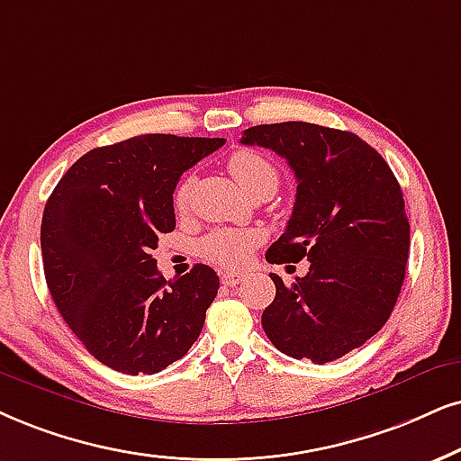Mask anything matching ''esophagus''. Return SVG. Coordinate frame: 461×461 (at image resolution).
<instances>
[{"label":"esophagus","mask_w":461,"mask_h":461,"mask_svg":"<svg viewBox=\"0 0 461 461\" xmlns=\"http://www.w3.org/2000/svg\"><path fill=\"white\" fill-rule=\"evenodd\" d=\"M244 276H247V274H244V272H231V270H225V272H221V283H223V285H230V287H236L238 283H242V281H244Z\"/></svg>","instance_id":"34e87169"}]
</instances>
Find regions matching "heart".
<instances>
[{
	"label": "heart",
	"instance_id": "b5f03b06",
	"mask_svg": "<svg viewBox=\"0 0 461 461\" xmlns=\"http://www.w3.org/2000/svg\"><path fill=\"white\" fill-rule=\"evenodd\" d=\"M227 170L238 187L250 195L255 191H276L278 170L266 155L253 149H238L227 159ZM194 189V176H185L174 191V208L187 211ZM259 234L253 230H214L200 240V255L203 259L223 267H240L247 264L253 249L259 244Z\"/></svg>",
	"mask_w": 461,
	"mask_h": 461
}]
</instances>
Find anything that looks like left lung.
I'll return each mask as SVG.
<instances>
[{
  "label": "left lung",
  "mask_w": 461,
  "mask_h": 461,
  "mask_svg": "<svg viewBox=\"0 0 461 461\" xmlns=\"http://www.w3.org/2000/svg\"><path fill=\"white\" fill-rule=\"evenodd\" d=\"M240 142L281 155L298 180L287 230L266 259L311 264L291 285L270 274L276 295L261 325L289 357L328 364L370 340L398 302L411 247L402 189L351 131L287 121L249 127Z\"/></svg>",
  "instance_id": "obj_1"
}]
</instances>
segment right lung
<instances>
[{
	"label": "right lung",
	"instance_id": "1",
	"mask_svg": "<svg viewBox=\"0 0 461 461\" xmlns=\"http://www.w3.org/2000/svg\"><path fill=\"white\" fill-rule=\"evenodd\" d=\"M225 138L144 133L80 157L44 206L42 261L52 302L93 357L123 375H155L189 351L217 298L197 264L166 281L153 250L176 227L178 178Z\"/></svg>",
	"mask_w": 461,
	"mask_h": 461
}]
</instances>
